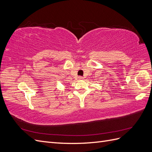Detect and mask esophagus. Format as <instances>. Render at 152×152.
I'll use <instances>...</instances> for the list:
<instances>
[{
  "mask_svg": "<svg viewBox=\"0 0 152 152\" xmlns=\"http://www.w3.org/2000/svg\"><path fill=\"white\" fill-rule=\"evenodd\" d=\"M78 79H79V80H83V79H84V77H82V76H79V78H78Z\"/></svg>",
  "mask_w": 152,
  "mask_h": 152,
  "instance_id": "obj_1",
  "label": "esophagus"
}]
</instances>
